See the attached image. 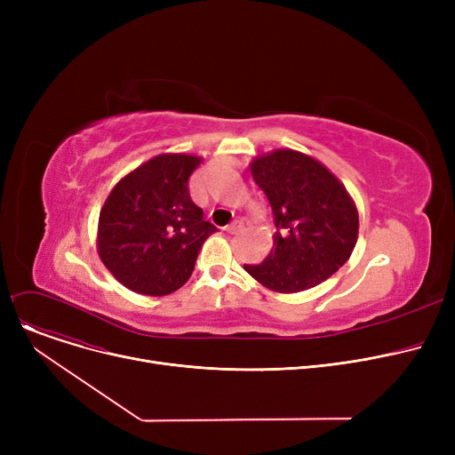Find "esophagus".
<instances>
[{"mask_svg": "<svg viewBox=\"0 0 455 455\" xmlns=\"http://www.w3.org/2000/svg\"><path fill=\"white\" fill-rule=\"evenodd\" d=\"M243 227H245V225H243L242 221H234L232 225L227 227V232H228V234H240V232L243 230Z\"/></svg>", "mask_w": 455, "mask_h": 455, "instance_id": "esophagus-1", "label": "esophagus"}]
</instances>
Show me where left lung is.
<instances>
[{
  "label": "left lung",
  "instance_id": "left-lung-1",
  "mask_svg": "<svg viewBox=\"0 0 455 455\" xmlns=\"http://www.w3.org/2000/svg\"><path fill=\"white\" fill-rule=\"evenodd\" d=\"M254 182L269 199L275 249L245 271L266 288L297 293L324 282L347 264L357 240V210L345 186L323 164L278 149L251 164Z\"/></svg>",
  "mask_w": 455,
  "mask_h": 455
}]
</instances>
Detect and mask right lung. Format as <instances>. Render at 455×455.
<instances>
[{
    "instance_id": "add662e5",
    "label": "right lung",
    "mask_w": 455,
    "mask_h": 455,
    "mask_svg": "<svg viewBox=\"0 0 455 455\" xmlns=\"http://www.w3.org/2000/svg\"><path fill=\"white\" fill-rule=\"evenodd\" d=\"M199 156L158 155L119 180L100 213L103 264L125 288L162 297L194 273L215 228L189 197Z\"/></svg>"
}]
</instances>
